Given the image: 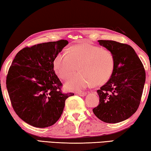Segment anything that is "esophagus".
Returning <instances> with one entry per match:
<instances>
[{
    "mask_svg": "<svg viewBox=\"0 0 151 151\" xmlns=\"http://www.w3.org/2000/svg\"><path fill=\"white\" fill-rule=\"evenodd\" d=\"M76 94L81 96H86V94H87V93H86V92H78V93H76Z\"/></svg>",
    "mask_w": 151,
    "mask_h": 151,
    "instance_id": "34e87169",
    "label": "esophagus"
}]
</instances>
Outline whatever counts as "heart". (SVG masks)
I'll return each mask as SVG.
<instances>
[{
  "label": "heart",
  "mask_w": 151,
  "mask_h": 151,
  "mask_svg": "<svg viewBox=\"0 0 151 151\" xmlns=\"http://www.w3.org/2000/svg\"><path fill=\"white\" fill-rule=\"evenodd\" d=\"M65 84L68 90L79 91L105 83L111 77L114 67V58L110 51L99 46L83 42L68 49H63L55 58L53 65L56 73L66 80L76 69Z\"/></svg>",
  "instance_id": "1"
}]
</instances>
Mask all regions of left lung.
Segmentation results:
<instances>
[{
    "label": "left lung",
    "mask_w": 151,
    "mask_h": 151,
    "mask_svg": "<svg viewBox=\"0 0 151 151\" xmlns=\"http://www.w3.org/2000/svg\"><path fill=\"white\" fill-rule=\"evenodd\" d=\"M98 42L113 55L114 67L111 78L96 91L100 103L93 111L102 121L117 123L129 119L139 108L146 74L130 45L113 40Z\"/></svg>",
    "instance_id": "left-lung-1"
}]
</instances>
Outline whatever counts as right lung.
<instances>
[{
  "label": "right lung",
  "instance_id": "right-lung-1",
  "mask_svg": "<svg viewBox=\"0 0 151 151\" xmlns=\"http://www.w3.org/2000/svg\"><path fill=\"white\" fill-rule=\"evenodd\" d=\"M68 44L66 40L41 43L20 50L6 76V88L15 112L38 128L54 124L63 113L66 99L54 70L55 58Z\"/></svg>",
  "mask_w": 151,
  "mask_h": 151
}]
</instances>
